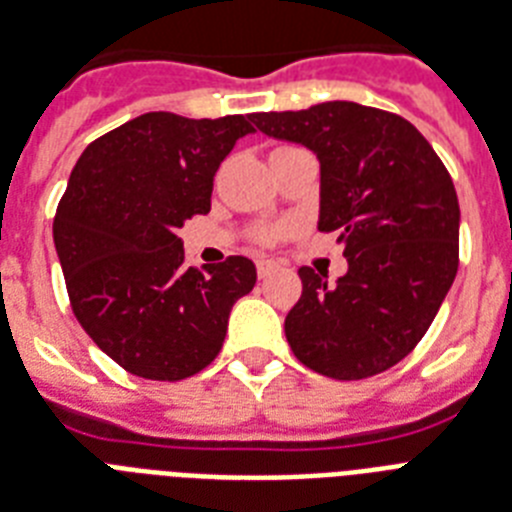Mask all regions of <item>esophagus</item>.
Here are the masks:
<instances>
[{
	"instance_id": "1",
	"label": "esophagus",
	"mask_w": 512,
	"mask_h": 512,
	"mask_svg": "<svg viewBox=\"0 0 512 512\" xmlns=\"http://www.w3.org/2000/svg\"><path fill=\"white\" fill-rule=\"evenodd\" d=\"M274 269H277V264H274L272 259H259V261H256V272H259L261 280H264V277H269V274H272Z\"/></svg>"
}]
</instances>
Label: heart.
Returning a JSON list of instances; mask_svg holds the SVG:
<instances>
[{"label":"heart","mask_w":512,"mask_h":512,"mask_svg":"<svg viewBox=\"0 0 512 512\" xmlns=\"http://www.w3.org/2000/svg\"><path fill=\"white\" fill-rule=\"evenodd\" d=\"M282 227H261L259 232H256V240L259 243H264V246H269V243H274V240L282 238Z\"/></svg>","instance_id":"heart-1"}]
</instances>
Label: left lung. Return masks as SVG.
Masks as SVG:
<instances>
[{"mask_svg": "<svg viewBox=\"0 0 512 512\" xmlns=\"http://www.w3.org/2000/svg\"><path fill=\"white\" fill-rule=\"evenodd\" d=\"M251 120L319 156V230L340 232L348 256L335 285L311 266L298 269L301 301L285 316L295 358L342 382L392 369L426 335L458 274L453 177L411 122L356 101Z\"/></svg>", "mask_w": 512, "mask_h": 512, "instance_id": "left-lung-1", "label": "left lung"}]
</instances>
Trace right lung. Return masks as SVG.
<instances>
[{
  "label": "right lung",
  "instance_id": "1",
  "mask_svg": "<svg viewBox=\"0 0 512 512\" xmlns=\"http://www.w3.org/2000/svg\"><path fill=\"white\" fill-rule=\"evenodd\" d=\"M251 117L149 112L88 143L54 214L75 319L114 363L180 382L222 350L227 319L256 285L246 256L185 266L177 230L211 209L214 172Z\"/></svg>",
  "mask_w": 512,
  "mask_h": 512
}]
</instances>
